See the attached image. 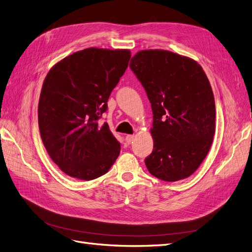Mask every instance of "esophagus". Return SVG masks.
<instances>
[{
  "label": "esophagus",
  "instance_id": "esophagus-1",
  "mask_svg": "<svg viewBox=\"0 0 252 252\" xmlns=\"http://www.w3.org/2000/svg\"><path fill=\"white\" fill-rule=\"evenodd\" d=\"M133 139H134V136H133V135H131V134H128V135H126V136H125V142H126L127 144H130V143L133 141Z\"/></svg>",
  "mask_w": 252,
  "mask_h": 252
}]
</instances>
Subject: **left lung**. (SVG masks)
Returning a JSON list of instances; mask_svg holds the SVG:
<instances>
[{"label": "left lung", "mask_w": 252, "mask_h": 252, "mask_svg": "<svg viewBox=\"0 0 252 252\" xmlns=\"http://www.w3.org/2000/svg\"><path fill=\"white\" fill-rule=\"evenodd\" d=\"M151 104L154 150L145 158L156 178L191 175L207 156L216 131L210 83L195 61L167 50H142L130 61Z\"/></svg>", "instance_id": "8db88e82"}]
</instances>
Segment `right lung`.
<instances>
[{"label":"right lung","mask_w":252,"mask_h":252,"mask_svg":"<svg viewBox=\"0 0 252 252\" xmlns=\"http://www.w3.org/2000/svg\"><path fill=\"white\" fill-rule=\"evenodd\" d=\"M130 57L127 49L87 48L60 61L45 78L37 108L41 138L69 177L96 179L118 158L120 143L100 119Z\"/></svg>","instance_id":"obj_1"}]
</instances>
